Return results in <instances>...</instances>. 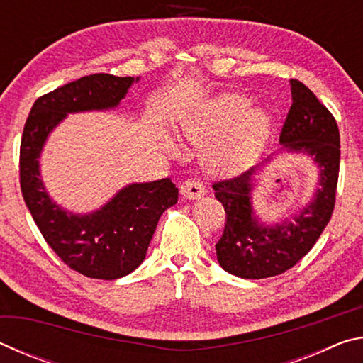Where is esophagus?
<instances>
[{
  "instance_id": "esophagus-1",
  "label": "esophagus",
  "mask_w": 363,
  "mask_h": 363,
  "mask_svg": "<svg viewBox=\"0 0 363 363\" xmlns=\"http://www.w3.org/2000/svg\"><path fill=\"white\" fill-rule=\"evenodd\" d=\"M181 194L184 199L196 200V199H201V196L206 194V189L200 179H187L182 182Z\"/></svg>"
}]
</instances>
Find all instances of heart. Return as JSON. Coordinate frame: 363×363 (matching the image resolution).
<instances>
[{"mask_svg":"<svg viewBox=\"0 0 363 363\" xmlns=\"http://www.w3.org/2000/svg\"><path fill=\"white\" fill-rule=\"evenodd\" d=\"M251 107V99L224 94L186 121L184 133L195 144H205L224 130L205 149V162L213 171L235 173L256 158L270 130L269 115Z\"/></svg>","mask_w":363,"mask_h":363,"instance_id":"obj_1","label":"heart"}]
</instances>
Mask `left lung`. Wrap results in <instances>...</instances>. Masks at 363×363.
Here are the masks:
<instances>
[{
    "mask_svg": "<svg viewBox=\"0 0 363 363\" xmlns=\"http://www.w3.org/2000/svg\"><path fill=\"white\" fill-rule=\"evenodd\" d=\"M293 104L280 133V152L306 153L318 167L314 200L281 224L264 225L256 218L251 190L261 164L240 176L213 184L214 196L223 203L225 227L216 243L220 267L242 279H267L284 274L314 247L335 210L340 174V130L335 116L315 94L291 79ZM267 157L264 163H269Z\"/></svg>",
    "mask_w": 363,
    "mask_h": 363,
    "instance_id": "8db88e82",
    "label": "left lung"
}]
</instances>
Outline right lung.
Returning a JSON list of instances; mask_svg holds the SVG:
<instances>
[{
	"label": "right lung",
	"instance_id": "obj_1",
	"mask_svg": "<svg viewBox=\"0 0 363 363\" xmlns=\"http://www.w3.org/2000/svg\"><path fill=\"white\" fill-rule=\"evenodd\" d=\"M139 78L108 73L82 77L35 101L21 140V190L46 243L70 269L89 279L115 280L144 261L164 210L176 205L171 179L130 184L89 214H73L54 203L43 186L38 158L43 145L67 113L118 106Z\"/></svg>",
	"mask_w": 363,
	"mask_h": 363
}]
</instances>
